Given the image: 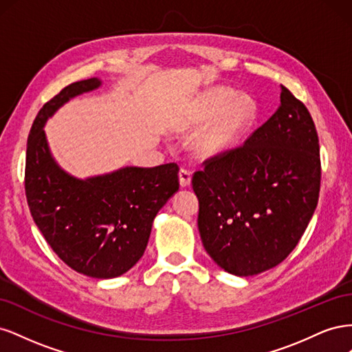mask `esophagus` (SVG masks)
I'll return each instance as SVG.
<instances>
[{
	"label": "esophagus",
	"instance_id": "obj_1",
	"mask_svg": "<svg viewBox=\"0 0 352 352\" xmlns=\"http://www.w3.org/2000/svg\"><path fill=\"white\" fill-rule=\"evenodd\" d=\"M190 179H192V173L189 172V170L186 168H180L179 172V182H180V186H189L190 184Z\"/></svg>",
	"mask_w": 352,
	"mask_h": 352
}]
</instances>
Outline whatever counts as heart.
<instances>
[{
    "mask_svg": "<svg viewBox=\"0 0 352 352\" xmlns=\"http://www.w3.org/2000/svg\"><path fill=\"white\" fill-rule=\"evenodd\" d=\"M258 114V104L251 95L229 88L207 92L188 111L176 116L172 122L173 131H189L207 124L190 144V150L202 158L220 157L236 148L243 135L254 124Z\"/></svg>",
    "mask_w": 352,
    "mask_h": 352,
    "instance_id": "1",
    "label": "heart"
}]
</instances>
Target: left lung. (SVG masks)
<instances>
[{"mask_svg": "<svg viewBox=\"0 0 352 352\" xmlns=\"http://www.w3.org/2000/svg\"><path fill=\"white\" fill-rule=\"evenodd\" d=\"M320 148L305 105L280 87V105L245 144L206 162L192 177L198 230L225 272L254 276L300 242L320 190Z\"/></svg>", "mask_w": 352, "mask_h": 352, "instance_id": "left-lung-1", "label": "left lung"}]
</instances>
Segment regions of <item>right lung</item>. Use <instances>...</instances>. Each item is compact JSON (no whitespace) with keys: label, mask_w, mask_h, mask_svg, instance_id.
<instances>
[{"label":"right lung","mask_w":352,"mask_h":352,"mask_svg":"<svg viewBox=\"0 0 352 352\" xmlns=\"http://www.w3.org/2000/svg\"><path fill=\"white\" fill-rule=\"evenodd\" d=\"M101 85L98 78L74 82L41 109L28 138L25 189L30 214L58 257L89 278L113 279L141 260L157 212L179 190V167L126 166L87 179L60 167L44 126Z\"/></svg>","instance_id":"right-lung-1"}]
</instances>
